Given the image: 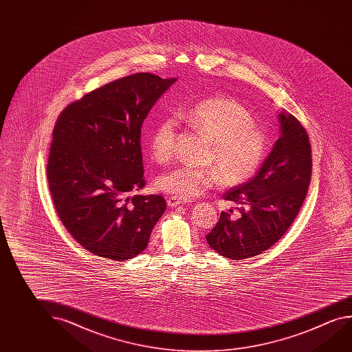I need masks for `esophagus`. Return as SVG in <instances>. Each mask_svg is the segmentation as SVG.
Returning <instances> with one entry per match:
<instances>
[{
    "label": "esophagus",
    "instance_id": "1",
    "mask_svg": "<svg viewBox=\"0 0 352 352\" xmlns=\"http://www.w3.org/2000/svg\"><path fill=\"white\" fill-rule=\"evenodd\" d=\"M185 200H180L178 197H174V196H169L167 199L168 206H170V208H175V206H178V205H182V204H185Z\"/></svg>",
    "mask_w": 352,
    "mask_h": 352
}]
</instances>
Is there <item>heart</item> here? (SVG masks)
I'll return each mask as SVG.
<instances>
[{
  "label": "heart",
  "instance_id": "1",
  "mask_svg": "<svg viewBox=\"0 0 352 352\" xmlns=\"http://www.w3.org/2000/svg\"><path fill=\"white\" fill-rule=\"evenodd\" d=\"M179 118L212 141L210 163L214 167L180 166L162 174L158 188L174 197L190 200L221 184H242L253 177L265 158L267 133L236 99L225 96L202 99ZM175 142L177 120L167 116L151 133L152 157L158 163L170 161Z\"/></svg>",
  "mask_w": 352,
  "mask_h": 352
}]
</instances>
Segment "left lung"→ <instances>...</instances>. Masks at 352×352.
<instances>
[{
  "mask_svg": "<svg viewBox=\"0 0 352 352\" xmlns=\"http://www.w3.org/2000/svg\"><path fill=\"white\" fill-rule=\"evenodd\" d=\"M281 136L258 173L234 186L223 200L238 204L239 219L221 212L206 236L208 245L232 260L248 259L270 249L292 225L308 192L311 148L308 133L297 118L278 114Z\"/></svg>",
  "mask_w": 352,
  "mask_h": 352,
  "instance_id": "8db88e82",
  "label": "left lung"
}]
</instances>
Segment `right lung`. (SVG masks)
<instances>
[{
	"label": "right lung",
	"mask_w": 352,
	"mask_h": 352,
	"mask_svg": "<svg viewBox=\"0 0 352 352\" xmlns=\"http://www.w3.org/2000/svg\"><path fill=\"white\" fill-rule=\"evenodd\" d=\"M177 81L140 72L87 93L58 116L47 160L52 202L69 234L105 259L146 249L166 211L161 195H133L146 185L141 127Z\"/></svg>",
	"instance_id": "1"
}]
</instances>
